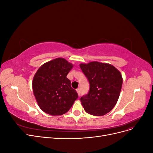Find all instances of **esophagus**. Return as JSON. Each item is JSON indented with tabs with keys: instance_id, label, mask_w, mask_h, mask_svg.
<instances>
[{
	"instance_id": "obj_1",
	"label": "esophagus",
	"mask_w": 153,
	"mask_h": 153,
	"mask_svg": "<svg viewBox=\"0 0 153 153\" xmlns=\"http://www.w3.org/2000/svg\"><path fill=\"white\" fill-rule=\"evenodd\" d=\"M76 91V92H77L78 95L80 96V89H77Z\"/></svg>"
}]
</instances>
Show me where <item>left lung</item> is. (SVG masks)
<instances>
[{"instance_id": "obj_1", "label": "left lung", "mask_w": 153, "mask_h": 153, "mask_svg": "<svg viewBox=\"0 0 153 153\" xmlns=\"http://www.w3.org/2000/svg\"><path fill=\"white\" fill-rule=\"evenodd\" d=\"M80 67L90 84L89 92L80 98L85 112L95 116L108 113L116 105L121 93L123 77L112 64L92 61Z\"/></svg>"}]
</instances>
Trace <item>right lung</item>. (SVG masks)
I'll list each match as a JSON object with an SVG mask.
<instances>
[{
    "mask_svg": "<svg viewBox=\"0 0 153 153\" xmlns=\"http://www.w3.org/2000/svg\"><path fill=\"white\" fill-rule=\"evenodd\" d=\"M73 64L64 58L43 64L32 80V89L39 108L51 115H61L71 108L78 98L66 77Z\"/></svg>",
    "mask_w": 153,
    "mask_h": 153,
    "instance_id": "add662e5",
    "label": "right lung"
}]
</instances>
